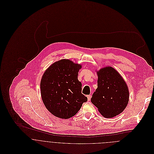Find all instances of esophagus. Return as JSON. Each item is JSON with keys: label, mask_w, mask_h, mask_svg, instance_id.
Wrapping results in <instances>:
<instances>
[{"label": "esophagus", "mask_w": 154, "mask_h": 154, "mask_svg": "<svg viewBox=\"0 0 154 154\" xmlns=\"http://www.w3.org/2000/svg\"><path fill=\"white\" fill-rule=\"evenodd\" d=\"M87 98H88V101H90V100H91V95H87Z\"/></svg>", "instance_id": "34e87169"}]
</instances>
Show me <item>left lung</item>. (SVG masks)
<instances>
[{
  "label": "left lung",
  "instance_id": "obj_1",
  "mask_svg": "<svg viewBox=\"0 0 154 154\" xmlns=\"http://www.w3.org/2000/svg\"><path fill=\"white\" fill-rule=\"evenodd\" d=\"M98 88L92 94V103L106 118L114 117L123 111L129 102L128 86L121 75L112 67L97 72Z\"/></svg>",
  "mask_w": 154,
  "mask_h": 154
}]
</instances>
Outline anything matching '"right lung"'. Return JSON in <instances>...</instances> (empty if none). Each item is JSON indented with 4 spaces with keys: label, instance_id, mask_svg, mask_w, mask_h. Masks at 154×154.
Wrapping results in <instances>:
<instances>
[{
    "label": "right lung",
    "instance_id": "right-lung-1",
    "mask_svg": "<svg viewBox=\"0 0 154 154\" xmlns=\"http://www.w3.org/2000/svg\"><path fill=\"white\" fill-rule=\"evenodd\" d=\"M81 65L68 59L52 64L42 76L40 88L46 109L56 117L69 119L88 101L82 94V84L78 79Z\"/></svg>",
    "mask_w": 154,
    "mask_h": 154
}]
</instances>
